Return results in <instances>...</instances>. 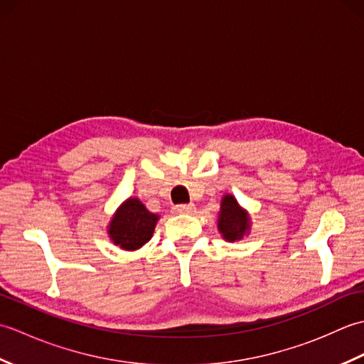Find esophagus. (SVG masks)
Instances as JSON below:
<instances>
[{"label": "esophagus", "instance_id": "34e87169", "mask_svg": "<svg viewBox=\"0 0 364 364\" xmlns=\"http://www.w3.org/2000/svg\"><path fill=\"white\" fill-rule=\"evenodd\" d=\"M173 211L176 214H192L196 211V205L194 203H189V205H176L173 208Z\"/></svg>", "mask_w": 364, "mask_h": 364}]
</instances>
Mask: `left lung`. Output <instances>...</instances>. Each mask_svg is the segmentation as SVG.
<instances>
[{
	"instance_id": "left-lung-1",
	"label": "left lung",
	"mask_w": 364,
	"mask_h": 364,
	"mask_svg": "<svg viewBox=\"0 0 364 364\" xmlns=\"http://www.w3.org/2000/svg\"><path fill=\"white\" fill-rule=\"evenodd\" d=\"M218 228L223 239L230 242L239 241L250 231L249 214L239 206L237 200L231 194L223 196L220 202Z\"/></svg>"
}]
</instances>
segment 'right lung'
<instances>
[{
  "instance_id": "obj_1",
  "label": "right lung",
  "mask_w": 364,
  "mask_h": 364,
  "mask_svg": "<svg viewBox=\"0 0 364 364\" xmlns=\"http://www.w3.org/2000/svg\"><path fill=\"white\" fill-rule=\"evenodd\" d=\"M158 219L159 215L146 210L141 200L128 198L112 215L107 235L120 249L137 250L151 239Z\"/></svg>"
}]
</instances>
